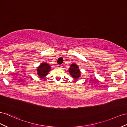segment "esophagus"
<instances>
[{
  "label": "esophagus",
  "instance_id": "esophagus-1",
  "mask_svg": "<svg viewBox=\"0 0 127 127\" xmlns=\"http://www.w3.org/2000/svg\"><path fill=\"white\" fill-rule=\"evenodd\" d=\"M62 65H58L57 66V67L58 68H60V69H61V68H62Z\"/></svg>",
  "mask_w": 127,
  "mask_h": 127
}]
</instances>
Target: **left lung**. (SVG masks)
Masks as SVG:
<instances>
[{
	"label": "left lung",
	"mask_w": 127,
	"mask_h": 127,
	"mask_svg": "<svg viewBox=\"0 0 127 127\" xmlns=\"http://www.w3.org/2000/svg\"><path fill=\"white\" fill-rule=\"evenodd\" d=\"M69 72L70 75L72 76L74 79L79 78L80 76V71L79 69V67L76 64H72L71 65L69 69Z\"/></svg>",
	"instance_id": "left-lung-1"
}]
</instances>
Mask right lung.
Listing matches in <instances>:
<instances>
[{"instance_id":"add662e5","label":"right lung","mask_w":127,"mask_h":127,"mask_svg":"<svg viewBox=\"0 0 127 127\" xmlns=\"http://www.w3.org/2000/svg\"><path fill=\"white\" fill-rule=\"evenodd\" d=\"M50 70L51 67L49 65L46 63H42L37 67V74L40 78H44L47 75L48 72H49Z\"/></svg>"}]
</instances>
